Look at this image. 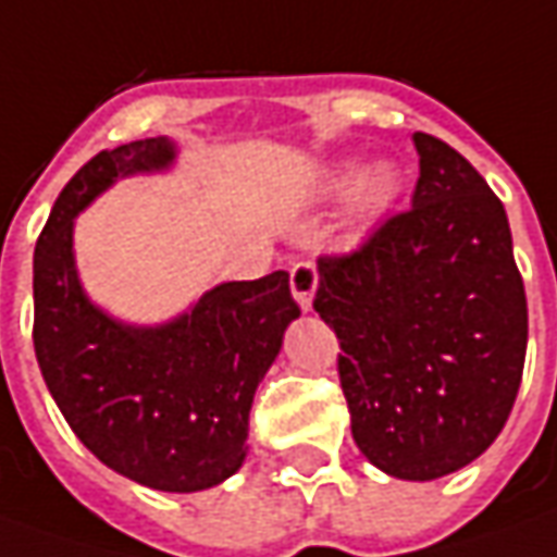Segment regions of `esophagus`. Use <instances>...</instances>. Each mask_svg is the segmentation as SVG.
<instances>
[{
	"mask_svg": "<svg viewBox=\"0 0 557 557\" xmlns=\"http://www.w3.org/2000/svg\"><path fill=\"white\" fill-rule=\"evenodd\" d=\"M317 283H320L317 264H313V262L293 264V271H289V286H293L295 301H298V308H301V310H310V305H313V293H317Z\"/></svg>",
	"mask_w": 557,
	"mask_h": 557,
	"instance_id": "1",
	"label": "esophagus"
}]
</instances>
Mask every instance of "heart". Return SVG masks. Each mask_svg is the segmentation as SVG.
Instances as JSON below:
<instances>
[{
	"label": "heart",
	"mask_w": 557,
	"mask_h": 557,
	"mask_svg": "<svg viewBox=\"0 0 557 557\" xmlns=\"http://www.w3.org/2000/svg\"><path fill=\"white\" fill-rule=\"evenodd\" d=\"M399 170L389 161H372L359 170L357 161H342L323 176V191L329 198L347 195V215L357 225H369L387 213L389 203L399 195Z\"/></svg>",
	"instance_id": "b5f03b06"
}]
</instances>
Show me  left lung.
Here are the masks:
<instances>
[{"label":"left lung","instance_id":"8db88e82","mask_svg":"<svg viewBox=\"0 0 557 557\" xmlns=\"http://www.w3.org/2000/svg\"><path fill=\"white\" fill-rule=\"evenodd\" d=\"M411 139V210L317 262L313 310L342 342L359 451L387 475L433 482L500 436L524 372L528 298L500 198L448 143Z\"/></svg>","mask_w":557,"mask_h":557}]
</instances>
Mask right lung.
I'll return each mask as SVG.
<instances>
[{
    "label": "right lung",
    "mask_w": 557,
    "mask_h": 557,
    "mask_svg": "<svg viewBox=\"0 0 557 557\" xmlns=\"http://www.w3.org/2000/svg\"><path fill=\"white\" fill-rule=\"evenodd\" d=\"M173 161L176 143L151 136L94 154L66 183L33 256V344L57 408L94 457L136 485L195 494L244 467L252 396L301 310L286 271L219 283L158 326L90 301L72 252L75 215L124 176Z\"/></svg>",
    "instance_id": "1"
}]
</instances>
